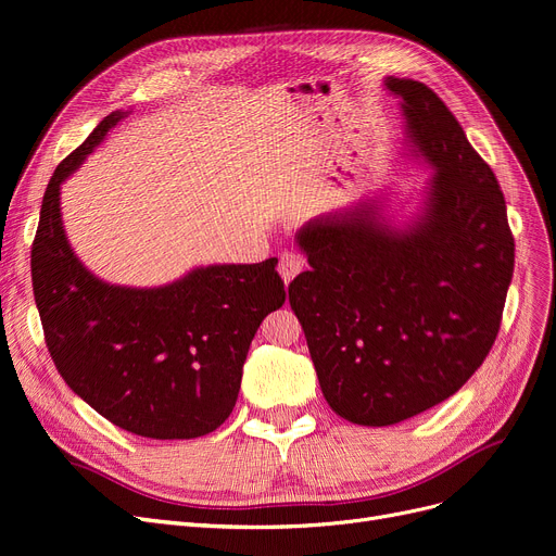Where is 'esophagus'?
Segmentation results:
<instances>
[{
  "instance_id": "1",
  "label": "esophagus",
  "mask_w": 556,
  "mask_h": 556,
  "mask_svg": "<svg viewBox=\"0 0 556 556\" xmlns=\"http://www.w3.org/2000/svg\"><path fill=\"white\" fill-rule=\"evenodd\" d=\"M304 268V261L300 258V254L295 252H281L279 256V275L283 279V283H290L293 281Z\"/></svg>"
}]
</instances>
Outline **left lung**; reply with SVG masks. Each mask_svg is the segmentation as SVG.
Masks as SVG:
<instances>
[{"label":"left lung","instance_id":"left-lung-1","mask_svg":"<svg viewBox=\"0 0 556 556\" xmlns=\"http://www.w3.org/2000/svg\"><path fill=\"white\" fill-rule=\"evenodd\" d=\"M434 178L407 229L378 204L308 223L311 270L288 286L331 410L392 426L453 396L489 356L514 275L507 204L489 164L428 85L388 78Z\"/></svg>","mask_w":556,"mask_h":556}]
</instances>
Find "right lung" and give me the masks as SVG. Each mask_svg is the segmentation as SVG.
I'll return each mask as SVG.
<instances>
[{"label":"right lung","mask_w":556,"mask_h":556,"mask_svg":"<svg viewBox=\"0 0 556 556\" xmlns=\"http://www.w3.org/2000/svg\"><path fill=\"white\" fill-rule=\"evenodd\" d=\"M122 116H105L51 175L31 245L34 295L51 361L87 405L139 437L193 440L231 415L250 342L286 290L277 258L198 268L162 288L110 286L80 266L61 185Z\"/></svg>","instance_id":"obj_1"}]
</instances>
